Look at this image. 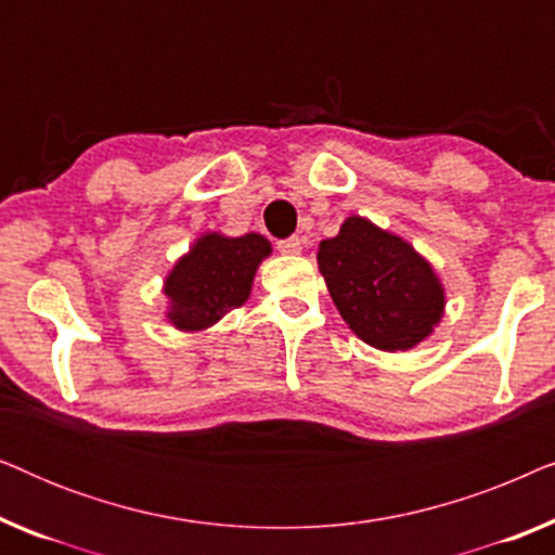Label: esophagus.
<instances>
[{
  "instance_id": "34e87169",
  "label": "esophagus",
  "mask_w": 555,
  "mask_h": 555,
  "mask_svg": "<svg viewBox=\"0 0 555 555\" xmlns=\"http://www.w3.org/2000/svg\"><path fill=\"white\" fill-rule=\"evenodd\" d=\"M278 249L283 255H300L302 253V240L300 237H287L278 242Z\"/></svg>"
}]
</instances>
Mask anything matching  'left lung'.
<instances>
[{
    "mask_svg": "<svg viewBox=\"0 0 555 555\" xmlns=\"http://www.w3.org/2000/svg\"><path fill=\"white\" fill-rule=\"evenodd\" d=\"M318 270L348 328L378 351H409L444 315L435 268L366 217H348L336 237L318 245Z\"/></svg>",
    "mask_w": 555,
    "mask_h": 555,
    "instance_id": "1",
    "label": "left lung"
}]
</instances>
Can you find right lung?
Segmentation results:
<instances>
[{"mask_svg": "<svg viewBox=\"0 0 555 555\" xmlns=\"http://www.w3.org/2000/svg\"><path fill=\"white\" fill-rule=\"evenodd\" d=\"M270 253L272 245L257 232L242 237L204 232L164 280L169 323L186 333L204 331L230 310L245 306L255 272Z\"/></svg>", "mask_w": 555, "mask_h": 555, "instance_id": "right-lung-1", "label": "right lung"}]
</instances>
